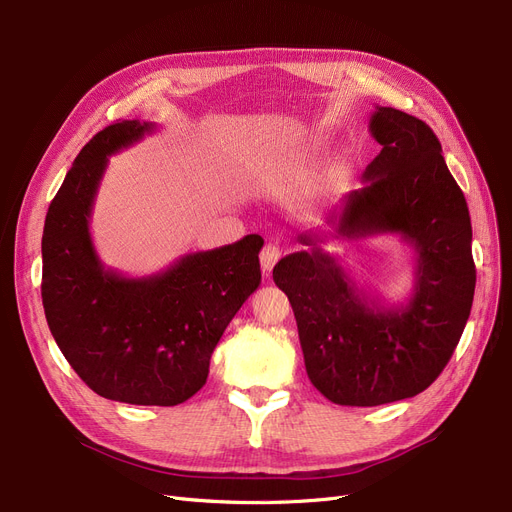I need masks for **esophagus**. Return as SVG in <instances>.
Returning <instances> with one entry per match:
<instances>
[{
    "label": "esophagus",
    "mask_w": 512,
    "mask_h": 512,
    "mask_svg": "<svg viewBox=\"0 0 512 512\" xmlns=\"http://www.w3.org/2000/svg\"><path fill=\"white\" fill-rule=\"evenodd\" d=\"M280 257H282V249L278 245H274V242H267V245L261 249L259 261H261V267H263V274L265 276H270L272 267L278 263Z\"/></svg>",
    "instance_id": "obj_1"
}]
</instances>
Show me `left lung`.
Masks as SVG:
<instances>
[{
	"instance_id": "left-lung-1",
	"label": "left lung",
	"mask_w": 512,
	"mask_h": 512,
	"mask_svg": "<svg viewBox=\"0 0 512 512\" xmlns=\"http://www.w3.org/2000/svg\"><path fill=\"white\" fill-rule=\"evenodd\" d=\"M369 130L382 151L363 172L365 186L334 211V232L301 234L311 251L286 255L274 267V282L297 317L309 380L344 407H378L432 386L461 340L475 292L467 201L434 130L382 105ZM373 233H398L418 253L407 306L369 302L318 249L328 235Z\"/></svg>"
}]
</instances>
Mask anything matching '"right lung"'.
I'll list each match as a JSON object with an SVG mask.
<instances>
[{
  "mask_svg": "<svg viewBox=\"0 0 512 512\" xmlns=\"http://www.w3.org/2000/svg\"><path fill=\"white\" fill-rule=\"evenodd\" d=\"M153 128L139 120L105 126L74 159L45 218L41 297L53 340L93 392L174 407L205 386L215 344L261 284L263 238L188 253L147 278L105 270L89 222L107 157Z\"/></svg>",
  "mask_w": 512,
  "mask_h": 512,
  "instance_id": "obj_1",
  "label": "right lung"
}]
</instances>
